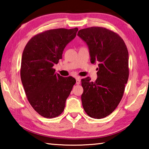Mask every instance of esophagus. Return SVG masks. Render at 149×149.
<instances>
[{
  "instance_id": "1",
  "label": "esophagus",
  "mask_w": 149,
  "mask_h": 149,
  "mask_svg": "<svg viewBox=\"0 0 149 149\" xmlns=\"http://www.w3.org/2000/svg\"><path fill=\"white\" fill-rule=\"evenodd\" d=\"M76 84L79 85L80 84V79L79 77H76Z\"/></svg>"
}]
</instances>
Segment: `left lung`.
Here are the masks:
<instances>
[{
	"label": "left lung",
	"instance_id": "1",
	"mask_svg": "<svg viewBox=\"0 0 149 149\" xmlns=\"http://www.w3.org/2000/svg\"><path fill=\"white\" fill-rule=\"evenodd\" d=\"M77 35L86 42L91 62L99 63L97 79H81V101L89 116L101 119L113 112L122 99L129 77V54L123 40L104 27L79 30Z\"/></svg>",
	"mask_w": 149,
	"mask_h": 149
}]
</instances>
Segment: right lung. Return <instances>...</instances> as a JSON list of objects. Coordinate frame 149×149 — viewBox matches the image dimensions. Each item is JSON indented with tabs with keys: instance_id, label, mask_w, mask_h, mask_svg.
Listing matches in <instances>:
<instances>
[{
	"instance_id": "right-lung-1",
	"label": "right lung",
	"mask_w": 149,
	"mask_h": 149,
	"mask_svg": "<svg viewBox=\"0 0 149 149\" xmlns=\"http://www.w3.org/2000/svg\"><path fill=\"white\" fill-rule=\"evenodd\" d=\"M78 29H50L32 37L24 48L20 76L30 104L42 116L52 118L63 112L65 100L76 81L55 73L66 45Z\"/></svg>"
}]
</instances>
